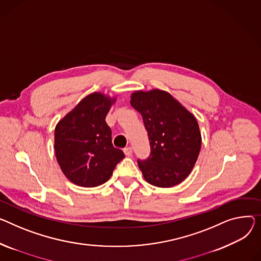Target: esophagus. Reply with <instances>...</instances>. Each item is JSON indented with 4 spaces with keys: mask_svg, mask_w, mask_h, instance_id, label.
<instances>
[{
    "mask_svg": "<svg viewBox=\"0 0 261 261\" xmlns=\"http://www.w3.org/2000/svg\"><path fill=\"white\" fill-rule=\"evenodd\" d=\"M124 153L126 154V156H131V155H132V148H131V147L125 148V149H124Z\"/></svg>",
    "mask_w": 261,
    "mask_h": 261,
    "instance_id": "1",
    "label": "esophagus"
}]
</instances>
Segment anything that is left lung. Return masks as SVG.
<instances>
[{
    "label": "left lung",
    "instance_id": "obj_1",
    "mask_svg": "<svg viewBox=\"0 0 261 261\" xmlns=\"http://www.w3.org/2000/svg\"><path fill=\"white\" fill-rule=\"evenodd\" d=\"M130 102L142 114L150 142L149 158L137 161L145 179L160 188L180 184L192 171L201 147L195 116L160 89L136 91Z\"/></svg>",
    "mask_w": 261,
    "mask_h": 261
}]
</instances>
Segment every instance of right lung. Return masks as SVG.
Here are the masks:
<instances>
[{
  "label": "right lung",
  "mask_w": 261,
  "mask_h": 261,
  "mask_svg": "<svg viewBox=\"0 0 261 261\" xmlns=\"http://www.w3.org/2000/svg\"><path fill=\"white\" fill-rule=\"evenodd\" d=\"M115 98L94 92L83 98L55 130L57 161L71 182L92 188L106 182L124 152L112 145L106 116Z\"/></svg>",
  "instance_id": "add662e5"
}]
</instances>
